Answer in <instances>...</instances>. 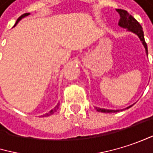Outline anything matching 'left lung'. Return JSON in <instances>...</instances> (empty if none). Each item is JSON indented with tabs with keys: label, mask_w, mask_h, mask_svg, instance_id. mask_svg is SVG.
I'll list each match as a JSON object with an SVG mask.
<instances>
[{
	"label": "left lung",
	"mask_w": 153,
	"mask_h": 153,
	"mask_svg": "<svg viewBox=\"0 0 153 153\" xmlns=\"http://www.w3.org/2000/svg\"><path fill=\"white\" fill-rule=\"evenodd\" d=\"M117 11L120 15V20L118 22V25L120 27H122L124 28H127V30L132 31L133 33L136 34L139 36L140 40L142 41L143 45H144L145 50H146V53H148L147 45H146L145 40H144V35H143V27L139 24V22L132 15H130L125 10H117ZM131 107L132 106L128 107L127 108H129ZM96 109L99 112H103V113H116V112H118L119 111V110H110V109H105V108H96Z\"/></svg>",
	"instance_id": "8db88e82"
}]
</instances>
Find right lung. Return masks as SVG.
I'll list each match as a JSON object with an SVG mask.
<instances>
[{
    "label": "right lung",
    "instance_id": "1",
    "mask_svg": "<svg viewBox=\"0 0 153 153\" xmlns=\"http://www.w3.org/2000/svg\"><path fill=\"white\" fill-rule=\"evenodd\" d=\"M28 15H29V13H24L23 15H21V16H20V17H19V18L17 19V21H16V23H15V25H14V26H16V25L18 24V22H19V20L22 19V18H24V17H26V16H28ZM58 108H59V103L57 104V106H56V107H55L53 109H52L51 111H49L48 113H46V114H45V115H44L43 117H48V116H51V115H53V113L56 111V109H58Z\"/></svg>",
    "mask_w": 153,
    "mask_h": 153
}]
</instances>
